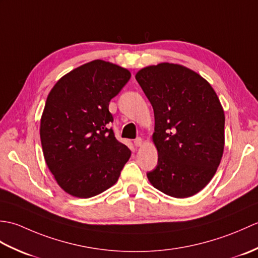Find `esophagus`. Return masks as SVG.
Returning a JSON list of instances; mask_svg holds the SVG:
<instances>
[{"instance_id":"esophagus-1","label":"esophagus","mask_w":258,"mask_h":258,"mask_svg":"<svg viewBox=\"0 0 258 258\" xmlns=\"http://www.w3.org/2000/svg\"><path fill=\"white\" fill-rule=\"evenodd\" d=\"M134 145L138 146V147L142 146V145H143V140H142L141 138H138L136 140H134Z\"/></svg>"}]
</instances>
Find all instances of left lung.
Masks as SVG:
<instances>
[{"label":"left lung","instance_id":"1","mask_svg":"<svg viewBox=\"0 0 258 258\" xmlns=\"http://www.w3.org/2000/svg\"><path fill=\"white\" fill-rule=\"evenodd\" d=\"M135 79L155 117L158 163L147 178L168 196L197 194L215 175L225 144V115L215 91L199 73L174 63L146 67Z\"/></svg>","mask_w":258,"mask_h":258}]
</instances>
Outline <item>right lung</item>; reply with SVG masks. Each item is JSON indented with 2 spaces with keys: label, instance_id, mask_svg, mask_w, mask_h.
<instances>
[{
  "label": "right lung",
  "instance_id": "right-lung-1",
  "mask_svg": "<svg viewBox=\"0 0 258 258\" xmlns=\"http://www.w3.org/2000/svg\"><path fill=\"white\" fill-rule=\"evenodd\" d=\"M131 72L103 59L71 71L48 93L40 136L46 165L68 194L89 199L111 187L131 151L115 139L109 101Z\"/></svg>",
  "mask_w": 258,
  "mask_h": 258
}]
</instances>
